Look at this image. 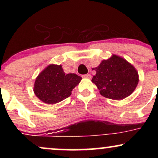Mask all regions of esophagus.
<instances>
[{"mask_svg": "<svg viewBox=\"0 0 158 158\" xmlns=\"http://www.w3.org/2000/svg\"><path fill=\"white\" fill-rule=\"evenodd\" d=\"M83 77H85V78H90V77H91V75L90 74H85V75H83Z\"/></svg>", "mask_w": 158, "mask_h": 158, "instance_id": "1", "label": "esophagus"}]
</instances>
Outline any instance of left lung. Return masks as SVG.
Segmentation results:
<instances>
[{
	"label": "left lung",
	"mask_w": 158,
	"mask_h": 158,
	"mask_svg": "<svg viewBox=\"0 0 158 158\" xmlns=\"http://www.w3.org/2000/svg\"><path fill=\"white\" fill-rule=\"evenodd\" d=\"M92 82L106 98L122 100L132 94L137 87L139 76L135 68L127 60L113 55L103 60L97 68Z\"/></svg>",
	"instance_id": "obj_1"
}]
</instances>
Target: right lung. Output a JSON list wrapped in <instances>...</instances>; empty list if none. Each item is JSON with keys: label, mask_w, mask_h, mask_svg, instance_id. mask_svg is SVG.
Instances as JSON below:
<instances>
[{"label": "right lung", "mask_w": 158, "mask_h": 158, "mask_svg": "<svg viewBox=\"0 0 158 158\" xmlns=\"http://www.w3.org/2000/svg\"><path fill=\"white\" fill-rule=\"evenodd\" d=\"M81 79L74 73L65 74L61 65L50 64L36 77L34 91L43 102L55 104L68 98Z\"/></svg>", "instance_id": "add662e5"}]
</instances>
